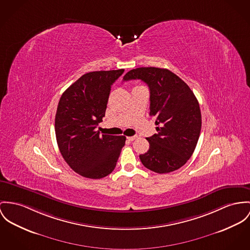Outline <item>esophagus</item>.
<instances>
[{"mask_svg":"<svg viewBox=\"0 0 250 250\" xmlns=\"http://www.w3.org/2000/svg\"><path fill=\"white\" fill-rule=\"evenodd\" d=\"M135 139H137V136H131V137H127V140H128V141H130V142L134 141Z\"/></svg>","mask_w":250,"mask_h":250,"instance_id":"obj_1","label":"esophagus"}]
</instances>
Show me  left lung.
Here are the masks:
<instances>
[{"instance_id": "obj_1", "label": "left lung", "mask_w": 250, "mask_h": 250, "mask_svg": "<svg viewBox=\"0 0 250 250\" xmlns=\"http://www.w3.org/2000/svg\"><path fill=\"white\" fill-rule=\"evenodd\" d=\"M137 79L149 87V115L159 125L158 133L146 139L149 149L140 155V160L154 172H172L189 160L197 146L202 127L198 100L189 86L168 69L139 67L124 76V81Z\"/></svg>"}]
</instances>
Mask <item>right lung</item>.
<instances>
[{"label": "right lung", "mask_w": 250, "mask_h": 250, "mask_svg": "<svg viewBox=\"0 0 250 250\" xmlns=\"http://www.w3.org/2000/svg\"><path fill=\"white\" fill-rule=\"evenodd\" d=\"M124 69L88 72L61 97L55 116L58 146L64 161L79 175L101 179L114 170L125 136L102 135L95 128L103 121L111 85Z\"/></svg>", "instance_id": "obj_1"}]
</instances>
